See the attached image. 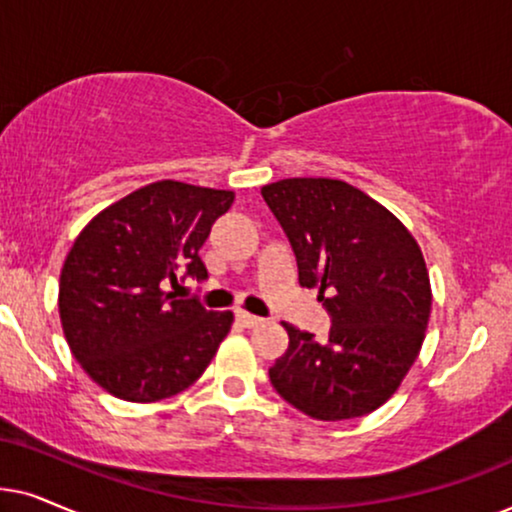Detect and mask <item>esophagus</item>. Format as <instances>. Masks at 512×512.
Wrapping results in <instances>:
<instances>
[{"mask_svg": "<svg viewBox=\"0 0 512 512\" xmlns=\"http://www.w3.org/2000/svg\"><path fill=\"white\" fill-rule=\"evenodd\" d=\"M234 316H236V320H238V323H241L243 327H255V325H260V323H262V318L252 316V313L243 311V309H236Z\"/></svg>", "mask_w": 512, "mask_h": 512, "instance_id": "esophagus-1", "label": "esophagus"}]
</instances>
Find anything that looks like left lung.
I'll use <instances>...</instances> for the list:
<instances>
[{
  "label": "left lung",
  "mask_w": 512,
  "mask_h": 512,
  "mask_svg": "<svg viewBox=\"0 0 512 512\" xmlns=\"http://www.w3.org/2000/svg\"><path fill=\"white\" fill-rule=\"evenodd\" d=\"M297 257L299 285L320 288L330 332L285 325L288 351L271 386L320 421L363 417L384 405L424 344L431 283L410 231L384 206L330 177L262 187Z\"/></svg>",
  "instance_id": "obj_1"
}]
</instances>
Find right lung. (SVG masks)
Returning <instances> with one entry per match:
<instances>
[{"label": "right lung", "mask_w": 512, "mask_h": 512, "mask_svg": "<svg viewBox=\"0 0 512 512\" xmlns=\"http://www.w3.org/2000/svg\"><path fill=\"white\" fill-rule=\"evenodd\" d=\"M234 203L222 189L163 180L93 217L60 274V323L95 384L154 403L201 377L231 327V311L177 299L168 283L206 281L199 250Z\"/></svg>", "instance_id": "1"}]
</instances>
